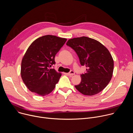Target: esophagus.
Wrapping results in <instances>:
<instances>
[{
  "instance_id": "obj_1",
  "label": "esophagus",
  "mask_w": 133,
  "mask_h": 133,
  "mask_svg": "<svg viewBox=\"0 0 133 133\" xmlns=\"http://www.w3.org/2000/svg\"><path fill=\"white\" fill-rule=\"evenodd\" d=\"M67 74H68L69 76H73L74 75H75V72H74V71L71 70V71H70L69 72L67 73Z\"/></svg>"
}]
</instances>
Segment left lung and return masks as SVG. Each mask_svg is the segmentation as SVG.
<instances>
[{
    "label": "left lung",
    "instance_id": "1",
    "mask_svg": "<svg viewBox=\"0 0 133 133\" xmlns=\"http://www.w3.org/2000/svg\"><path fill=\"white\" fill-rule=\"evenodd\" d=\"M66 45L77 54L86 72L81 75V83L75 86L80 92L92 96L102 91L110 81L114 61L107 48L98 41L83 36L68 41Z\"/></svg>",
    "mask_w": 133,
    "mask_h": 133
}]
</instances>
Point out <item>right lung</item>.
I'll use <instances>...</instances> for the list:
<instances>
[{
    "label": "right lung",
    "mask_w": 133,
    "mask_h": 133,
    "mask_svg": "<svg viewBox=\"0 0 133 133\" xmlns=\"http://www.w3.org/2000/svg\"><path fill=\"white\" fill-rule=\"evenodd\" d=\"M67 39L45 35L34 41L22 61L21 77L31 92L44 96L55 88L62 76L50 67L55 64V57Z\"/></svg>",
    "instance_id": "add662e5"
}]
</instances>
